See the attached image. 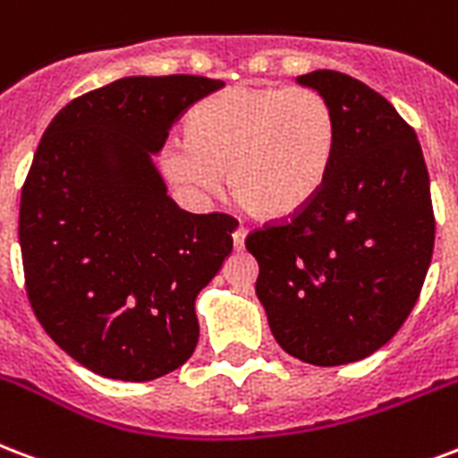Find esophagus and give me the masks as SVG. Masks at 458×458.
I'll return each instance as SVG.
<instances>
[{
	"label": "esophagus",
	"instance_id": "esophagus-1",
	"mask_svg": "<svg viewBox=\"0 0 458 458\" xmlns=\"http://www.w3.org/2000/svg\"><path fill=\"white\" fill-rule=\"evenodd\" d=\"M244 237H247V230L240 225V228H235V233H233V244H235V250L240 252V250H244Z\"/></svg>",
	"mask_w": 458,
	"mask_h": 458
}]
</instances>
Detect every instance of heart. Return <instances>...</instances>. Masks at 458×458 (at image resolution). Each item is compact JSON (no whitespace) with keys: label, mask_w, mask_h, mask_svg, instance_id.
Masks as SVG:
<instances>
[{"label":"heart","mask_w":458,"mask_h":458,"mask_svg":"<svg viewBox=\"0 0 458 458\" xmlns=\"http://www.w3.org/2000/svg\"><path fill=\"white\" fill-rule=\"evenodd\" d=\"M336 114L312 89L233 86L199 103L187 117V141L160 148V170L194 197L221 190L254 216L298 214L322 190L336 151Z\"/></svg>","instance_id":"b5f03b06"}]
</instances>
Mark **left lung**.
I'll use <instances>...</instances> for the list:
<instances>
[{"label": "left lung", "instance_id": "8db88e82", "mask_svg": "<svg viewBox=\"0 0 458 458\" xmlns=\"http://www.w3.org/2000/svg\"><path fill=\"white\" fill-rule=\"evenodd\" d=\"M295 81L336 114L329 174L298 214L244 244L278 345L334 368L379 351L418 302L435 247L430 177L415 131L377 90L331 69Z\"/></svg>", "mask_w": 458, "mask_h": 458}]
</instances>
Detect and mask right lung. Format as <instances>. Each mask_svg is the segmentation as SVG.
<instances>
[{"label": "right lung", "mask_w": 458, "mask_h": 458, "mask_svg": "<svg viewBox=\"0 0 458 458\" xmlns=\"http://www.w3.org/2000/svg\"><path fill=\"white\" fill-rule=\"evenodd\" d=\"M225 83L127 76L66 103L21 190L19 242L38 322L83 368L148 382L190 360L194 300L237 221L190 214L153 165L180 114Z\"/></svg>", "instance_id": "1"}]
</instances>
